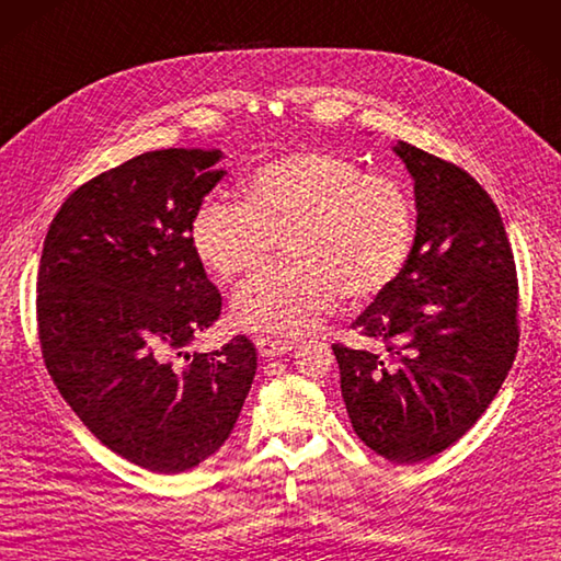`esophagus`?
I'll return each instance as SVG.
<instances>
[{
  "label": "esophagus",
  "instance_id": "esophagus-1",
  "mask_svg": "<svg viewBox=\"0 0 561 561\" xmlns=\"http://www.w3.org/2000/svg\"><path fill=\"white\" fill-rule=\"evenodd\" d=\"M257 353L263 357H282L294 348V341H282V339H270V336H257L255 339Z\"/></svg>",
  "mask_w": 561,
  "mask_h": 561
}]
</instances>
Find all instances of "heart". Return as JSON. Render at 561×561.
<instances>
[{
  "label": "heart",
  "instance_id": "b5f03b06",
  "mask_svg": "<svg viewBox=\"0 0 561 561\" xmlns=\"http://www.w3.org/2000/svg\"><path fill=\"white\" fill-rule=\"evenodd\" d=\"M414 237L408 192L336 151H298L257 168L247 201L210 196L192 220V247L215 277L263 265L286 239L289 261L243 282L234 320L257 332L304 334L346 291L371 298L403 272Z\"/></svg>",
  "mask_w": 561,
  "mask_h": 561
}]
</instances>
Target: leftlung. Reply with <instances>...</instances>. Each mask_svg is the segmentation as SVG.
<instances>
[{"label":"left lung","instance_id":"obj_1","mask_svg":"<svg viewBox=\"0 0 561 561\" xmlns=\"http://www.w3.org/2000/svg\"><path fill=\"white\" fill-rule=\"evenodd\" d=\"M417 232L398 279L353 322L381 353L334 343L355 434L398 465L450 448L493 403L519 348L505 225L469 172L408 141Z\"/></svg>","mask_w":561,"mask_h":561}]
</instances>
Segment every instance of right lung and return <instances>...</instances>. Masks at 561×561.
<instances>
[{
  "instance_id": "right-lung-1",
  "label": "right lung",
  "mask_w": 561,
  "mask_h": 561,
  "mask_svg": "<svg viewBox=\"0 0 561 561\" xmlns=\"http://www.w3.org/2000/svg\"><path fill=\"white\" fill-rule=\"evenodd\" d=\"M220 158L161 149L102 172L64 201L39 257L37 332L56 389L106 448L158 473L220 448L257 367L243 334L186 351L222 310L192 247Z\"/></svg>"
}]
</instances>
